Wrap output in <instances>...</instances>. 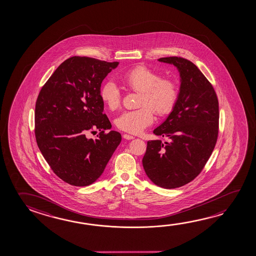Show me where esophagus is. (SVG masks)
<instances>
[{
	"instance_id": "obj_1",
	"label": "esophagus",
	"mask_w": 256,
	"mask_h": 256,
	"mask_svg": "<svg viewBox=\"0 0 256 256\" xmlns=\"http://www.w3.org/2000/svg\"><path fill=\"white\" fill-rule=\"evenodd\" d=\"M123 138L126 139V140H132L134 138L133 136H130V134H123Z\"/></svg>"
}]
</instances>
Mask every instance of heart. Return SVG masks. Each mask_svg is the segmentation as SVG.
I'll use <instances>...</instances> for the list:
<instances>
[{
	"mask_svg": "<svg viewBox=\"0 0 256 256\" xmlns=\"http://www.w3.org/2000/svg\"><path fill=\"white\" fill-rule=\"evenodd\" d=\"M122 78L131 90L141 92L138 105L142 107L120 114L115 122L118 128L130 134H139L154 122L152 109L160 116H166L175 108L180 94L175 80L162 78L159 72L144 65L125 72ZM100 96L110 110L120 107L122 92L112 80L102 86Z\"/></svg>",
	"mask_w": 256,
	"mask_h": 256,
	"instance_id": "heart-1",
	"label": "heart"
}]
</instances>
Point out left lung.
<instances>
[{"mask_svg": "<svg viewBox=\"0 0 256 256\" xmlns=\"http://www.w3.org/2000/svg\"><path fill=\"white\" fill-rule=\"evenodd\" d=\"M180 76L176 106L154 134L170 142H147L142 167L154 184L176 188L196 178L214 151L218 138V102L212 86L188 60L166 57Z\"/></svg>", "mask_w": 256, "mask_h": 256, "instance_id": "1", "label": "left lung"}]
</instances>
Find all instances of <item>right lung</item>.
Wrapping results in <instances>:
<instances>
[{
	"label": "right lung",
	"instance_id": "1",
	"mask_svg": "<svg viewBox=\"0 0 256 256\" xmlns=\"http://www.w3.org/2000/svg\"><path fill=\"white\" fill-rule=\"evenodd\" d=\"M118 62L74 56L63 62L42 86L36 104L34 134L42 156L68 184L86 186L100 178L122 141L104 114L102 80ZM102 132L88 139V130Z\"/></svg>",
	"mask_w": 256,
	"mask_h": 256
}]
</instances>
